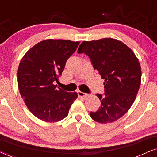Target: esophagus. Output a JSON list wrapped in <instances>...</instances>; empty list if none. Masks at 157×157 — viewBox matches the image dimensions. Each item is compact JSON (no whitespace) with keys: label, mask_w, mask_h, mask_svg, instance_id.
<instances>
[{"label":"esophagus","mask_w":157,"mask_h":157,"mask_svg":"<svg viewBox=\"0 0 157 157\" xmlns=\"http://www.w3.org/2000/svg\"><path fill=\"white\" fill-rule=\"evenodd\" d=\"M77 93H78V97H81V98H86V97L88 96V94L84 93V92H81V91H78V92H77Z\"/></svg>","instance_id":"34e87169"}]
</instances>
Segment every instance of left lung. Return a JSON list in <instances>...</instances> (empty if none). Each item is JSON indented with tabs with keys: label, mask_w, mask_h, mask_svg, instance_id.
Returning <instances> with one entry per match:
<instances>
[{
	"label": "left lung",
	"mask_w": 157,
	"mask_h": 157,
	"mask_svg": "<svg viewBox=\"0 0 157 157\" xmlns=\"http://www.w3.org/2000/svg\"><path fill=\"white\" fill-rule=\"evenodd\" d=\"M78 53L88 55L94 69L105 80V94H97L101 105L96 112H90V117L101 124L117 121L129 111L140 88L138 58L127 45L111 38L83 41Z\"/></svg>",
	"instance_id": "8db88e82"
}]
</instances>
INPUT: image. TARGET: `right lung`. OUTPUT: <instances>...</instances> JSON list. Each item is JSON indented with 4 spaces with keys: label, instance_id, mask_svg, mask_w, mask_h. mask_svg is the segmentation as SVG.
I'll return each instance as SVG.
<instances>
[{
    "label": "right lung",
    "instance_id": "right-lung-1",
    "mask_svg": "<svg viewBox=\"0 0 157 157\" xmlns=\"http://www.w3.org/2000/svg\"><path fill=\"white\" fill-rule=\"evenodd\" d=\"M79 41L48 39L29 49L21 59L17 72L18 87L25 105L35 117L57 122L65 118L76 99L75 92L57 87L67 59L74 53Z\"/></svg>",
    "mask_w": 157,
    "mask_h": 157
}]
</instances>
